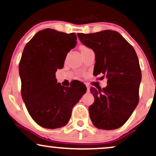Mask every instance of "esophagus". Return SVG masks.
Here are the masks:
<instances>
[{"instance_id": "obj_1", "label": "esophagus", "mask_w": 156, "mask_h": 156, "mask_svg": "<svg viewBox=\"0 0 156 156\" xmlns=\"http://www.w3.org/2000/svg\"><path fill=\"white\" fill-rule=\"evenodd\" d=\"M86 87H87V91L89 92L90 91V88H89V86L88 85H86Z\"/></svg>"}]
</instances>
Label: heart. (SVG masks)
I'll use <instances>...</instances> for the list:
<instances>
[{"instance_id":"1","label":"heart","mask_w":156,"mask_h":156,"mask_svg":"<svg viewBox=\"0 0 156 156\" xmlns=\"http://www.w3.org/2000/svg\"><path fill=\"white\" fill-rule=\"evenodd\" d=\"M87 49H88V47H81V51L86 50H87Z\"/></svg>"}]
</instances>
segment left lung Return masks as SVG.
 <instances>
[{
  "label": "left lung",
  "mask_w": 156,
  "mask_h": 156,
  "mask_svg": "<svg viewBox=\"0 0 156 156\" xmlns=\"http://www.w3.org/2000/svg\"><path fill=\"white\" fill-rule=\"evenodd\" d=\"M78 37L95 53L94 76L102 73L107 78L105 88L90 89L94 96L88 109L90 119L98 129H117L130 117L139 102L142 75L137 54L116 31L78 33Z\"/></svg>",
  "instance_id": "left-lung-1"
}]
</instances>
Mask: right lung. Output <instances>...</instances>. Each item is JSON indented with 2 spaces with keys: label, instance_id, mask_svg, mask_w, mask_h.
Masks as SVG:
<instances>
[{
  "label": "right lung",
  "instance_id": "add662e5",
  "mask_svg": "<svg viewBox=\"0 0 156 156\" xmlns=\"http://www.w3.org/2000/svg\"><path fill=\"white\" fill-rule=\"evenodd\" d=\"M76 40L75 33L45 29L38 31L23 49L19 66L21 96L31 118L42 127L56 129L66 125L73 106L86 92L85 86L80 90L64 87L55 77Z\"/></svg>",
  "mask_w": 156,
  "mask_h": 156
}]
</instances>
